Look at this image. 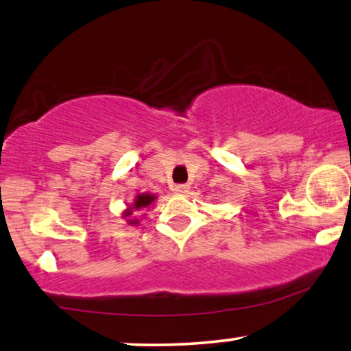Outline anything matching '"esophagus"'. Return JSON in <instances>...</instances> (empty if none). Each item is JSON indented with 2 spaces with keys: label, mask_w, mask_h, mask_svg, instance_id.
Here are the masks:
<instances>
[{
  "label": "esophagus",
  "mask_w": 351,
  "mask_h": 351,
  "mask_svg": "<svg viewBox=\"0 0 351 351\" xmlns=\"http://www.w3.org/2000/svg\"><path fill=\"white\" fill-rule=\"evenodd\" d=\"M173 191L176 193H181V195H184V193L189 192V186H187V184H176V186H173Z\"/></svg>",
  "instance_id": "34e87169"
}]
</instances>
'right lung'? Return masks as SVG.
I'll return each mask as SVG.
<instances>
[{
  "label": "right lung",
  "mask_w": 351,
  "mask_h": 351,
  "mask_svg": "<svg viewBox=\"0 0 351 351\" xmlns=\"http://www.w3.org/2000/svg\"><path fill=\"white\" fill-rule=\"evenodd\" d=\"M156 198H158V195L151 192H142L138 193V195H135L134 202L130 203V205H125L128 208L123 211V219H125V222H128L129 226H138L140 221L134 216V213L145 211V209L151 208L156 202Z\"/></svg>",
  "instance_id": "obj_1"
}]
</instances>
